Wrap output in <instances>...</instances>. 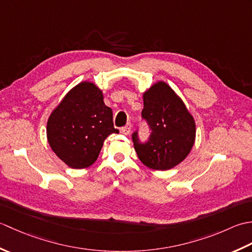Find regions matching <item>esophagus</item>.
I'll list each match as a JSON object with an SVG mask.
<instances>
[{"mask_svg":"<svg viewBox=\"0 0 252 252\" xmlns=\"http://www.w3.org/2000/svg\"><path fill=\"white\" fill-rule=\"evenodd\" d=\"M131 129H132V126H131V123H127V125H126V126L121 127V132H122L123 134H125V135H127V134H130Z\"/></svg>","mask_w":252,"mask_h":252,"instance_id":"34e87169","label":"esophagus"}]
</instances>
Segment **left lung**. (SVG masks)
Returning a JSON list of instances; mask_svg holds the SVG:
<instances>
[{
    "label": "left lung",
    "instance_id": "1",
    "mask_svg": "<svg viewBox=\"0 0 252 252\" xmlns=\"http://www.w3.org/2000/svg\"><path fill=\"white\" fill-rule=\"evenodd\" d=\"M142 119L151 131L148 140L141 142L137 130L132 133L141 161L161 171L183 161L194 145L196 126L183 101L168 84L158 82L144 93Z\"/></svg>",
    "mask_w": 252,
    "mask_h": 252
}]
</instances>
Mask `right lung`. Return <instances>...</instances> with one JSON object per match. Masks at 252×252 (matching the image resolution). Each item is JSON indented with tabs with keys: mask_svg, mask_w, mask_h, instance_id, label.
<instances>
[{
	"mask_svg": "<svg viewBox=\"0 0 252 252\" xmlns=\"http://www.w3.org/2000/svg\"><path fill=\"white\" fill-rule=\"evenodd\" d=\"M47 140L63 162L73 169L90 167L97 159L104 141L119 133L95 84L82 82L69 92L47 121Z\"/></svg>",
	"mask_w": 252,
	"mask_h": 252,
	"instance_id": "obj_1",
	"label": "right lung"
}]
</instances>
